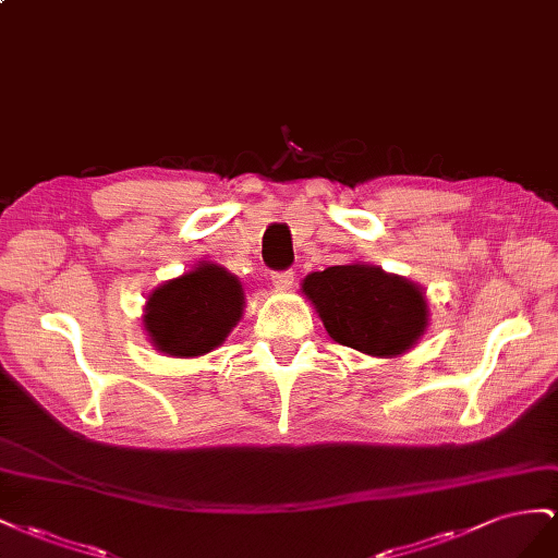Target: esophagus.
Listing matches in <instances>:
<instances>
[{
	"instance_id": "34e87169",
	"label": "esophagus",
	"mask_w": 558,
	"mask_h": 558,
	"mask_svg": "<svg viewBox=\"0 0 558 558\" xmlns=\"http://www.w3.org/2000/svg\"><path fill=\"white\" fill-rule=\"evenodd\" d=\"M270 282H274L276 290H290L294 282V270H282V274L270 276Z\"/></svg>"
}]
</instances>
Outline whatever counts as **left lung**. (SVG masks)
<instances>
[{
	"mask_svg": "<svg viewBox=\"0 0 558 558\" xmlns=\"http://www.w3.org/2000/svg\"><path fill=\"white\" fill-rule=\"evenodd\" d=\"M301 294L333 341L372 357L409 353L429 325L421 284L374 264L353 262L315 270L301 280Z\"/></svg>",
	"mask_w": 558,
	"mask_h": 558,
	"instance_id": "8db88e82",
	"label": "left lung"
}]
</instances>
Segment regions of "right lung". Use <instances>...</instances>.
Wrapping results in <instances>:
<instances>
[{"label":"right lung","instance_id":"right-lung-1","mask_svg":"<svg viewBox=\"0 0 558 558\" xmlns=\"http://www.w3.org/2000/svg\"><path fill=\"white\" fill-rule=\"evenodd\" d=\"M243 311L241 280L215 262H198L147 294L142 327L158 353L203 357L227 341Z\"/></svg>","mask_w":558,"mask_h":558}]
</instances>
